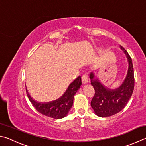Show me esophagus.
I'll return each instance as SVG.
<instances>
[{"mask_svg": "<svg viewBox=\"0 0 146 146\" xmlns=\"http://www.w3.org/2000/svg\"><path fill=\"white\" fill-rule=\"evenodd\" d=\"M81 80H82V83L83 84H86L88 83V74H85L82 76V78H81Z\"/></svg>", "mask_w": 146, "mask_h": 146, "instance_id": "1", "label": "esophagus"}]
</instances>
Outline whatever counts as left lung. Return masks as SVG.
I'll list each match as a JSON object with an SVG mask.
<instances>
[{"label":"left lung","instance_id":"left-lung-1","mask_svg":"<svg viewBox=\"0 0 146 146\" xmlns=\"http://www.w3.org/2000/svg\"><path fill=\"white\" fill-rule=\"evenodd\" d=\"M128 61V70L122 85L115 89H110L95 78L93 72L90 74L91 85L95 94L91 101V106L97 115L101 117H110L119 113L126 106L134 90V70L131 58L124 47L120 46Z\"/></svg>","mask_w":146,"mask_h":146}]
</instances>
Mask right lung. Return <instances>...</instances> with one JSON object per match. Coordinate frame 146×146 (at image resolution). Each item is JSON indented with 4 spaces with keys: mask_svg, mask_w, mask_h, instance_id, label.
<instances>
[{
    "mask_svg": "<svg viewBox=\"0 0 146 146\" xmlns=\"http://www.w3.org/2000/svg\"><path fill=\"white\" fill-rule=\"evenodd\" d=\"M81 85V78L79 76L70 84L63 95L55 101L48 103H39L31 97L26 88L28 98L35 108L40 113L55 119H62L66 116L73 104L74 96Z\"/></svg>",
    "mask_w": 146,
    "mask_h": 146,
    "instance_id": "right-lung-1",
    "label": "right lung"
}]
</instances>
